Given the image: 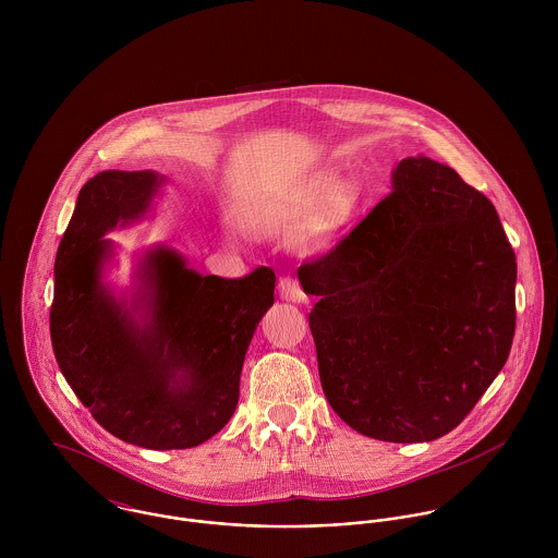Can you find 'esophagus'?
I'll list each match as a JSON object with an SVG mask.
<instances>
[{"mask_svg":"<svg viewBox=\"0 0 558 558\" xmlns=\"http://www.w3.org/2000/svg\"><path fill=\"white\" fill-rule=\"evenodd\" d=\"M279 296L283 301H290V303H303L307 299L303 288H301V283L296 279H292V277H283L279 281Z\"/></svg>","mask_w":558,"mask_h":558,"instance_id":"1","label":"esophagus"}]
</instances>
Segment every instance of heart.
Masks as SVG:
<instances>
[{
    "instance_id": "heart-1",
    "label": "heart",
    "mask_w": 558,
    "mask_h": 558,
    "mask_svg": "<svg viewBox=\"0 0 558 558\" xmlns=\"http://www.w3.org/2000/svg\"><path fill=\"white\" fill-rule=\"evenodd\" d=\"M352 210L354 193L348 184L318 178L292 195L246 206L242 221L257 232L301 228L296 240L305 251H326L341 239Z\"/></svg>"
}]
</instances>
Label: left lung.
<instances>
[{
  "mask_svg": "<svg viewBox=\"0 0 558 558\" xmlns=\"http://www.w3.org/2000/svg\"><path fill=\"white\" fill-rule=\"evenodd\" d=\"M515 253L492 202L427 157L299 268L330 408L359 434L429 442L475 408L515 332Z\"/></svg>",
  "mask_w": 558,
  "mask_h": 558,
  "instance_id": "1",
  "label": "left lung"
}]
</instances>
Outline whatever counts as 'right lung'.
<instances>
[{"label":"right lung","instance_id":"obj_1","mask_svg":"<svg viewBox=\"0 0 558 558\" xmlns=\"http://www.w3.org/2000/svg\"><path fill=\"white\" fill-rule=\"evenodd\" d=\"M160 182L155 171L109 169L81 186L56 255L49 324L56 361L92 416L124 442L169 451L206 442L232 418L277 277L268 266L202 277L157 246L140 264L131 305L116 299L100 281L113 253L102 236L144 217Z\"/></svg>","mask_w":558,"mask_h":558}]
</instances>
